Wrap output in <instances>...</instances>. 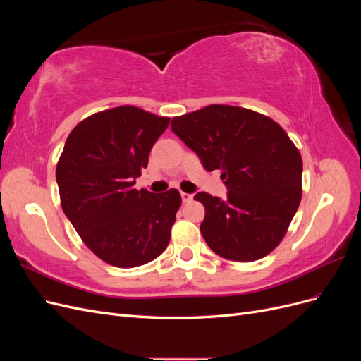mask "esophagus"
<instances>
[{
    "instance_id": "34e87169",
    "label": "esophagus",
    "mask_w": 361,
    "mask_h": 361,
    "mask_svg": "<svg viewBox=\"0 0 361 361\" xmlns=\"http://www.w3.org/2000/svg\"><path fill=\"white\" fill-rule=\"evenodd\" d=\"M180 197H182V202L183 203H190L192 200V194H188V192H180Z\"/></svg>"
}]
</instances>
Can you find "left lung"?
Wrapping results in <instances>:
<instances>
[{
  "label": "left lung",
  "instance_id": "obj_1",
  "mask_svg": "<svg viewBox=\"0 0 361 361\" xmlns=\"http://www.w3.org/2000/svg\"><path fill=\"white\" fill-rule=\"evenodd\" d=\"M171 130L207 171L221 170L227 197L197 192L200 232L228 260L265 257L285 236L301 202L302 161L274 120L232 105H209L174 117Z\"/></svg>",
  "mask_w": 361,
  "mask_h": 361
}]
</instances>
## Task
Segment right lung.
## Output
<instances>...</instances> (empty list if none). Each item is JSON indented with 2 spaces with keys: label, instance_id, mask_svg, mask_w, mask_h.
<instances>
[{
  "label": "right lung",
  "instance_id": "1",
  "mask_svg": "<svg viewBox=\"0 0 361 361\" xmlns=\"http://www.w3.org/2000/svg\"><path fill=\"white\" fill-rule=\"evenodd\" d=\"M169 122L123 105L84 118L64 145L56 170L63 212L84 244L113 267L145 265L170 243L179 191L134 188Z\"/></svg>",
  "mask_w": 361,
  "mask_h": 361
}]
</instances>
